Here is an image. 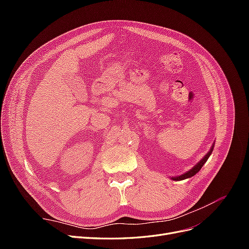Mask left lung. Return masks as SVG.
Masks as SVG:
<instances>
[{"label": "left lung", "mask_w": 249, "mask_h": 249, "mask_svg": "<svg viewBox=\"0 0 249 249\" xmlns=\"http://www.w3.org/2000/svg\"><path fill=\"white\" fill-rule=\"evenodd\" d=\"M212 150H213V146H212V148H211V150L210 152L202 158V159L195 165V166L192 168V169H190L189 171L188 172H186V173H184V175H182V176H179V177H175V178H171L172 179H175V180H182V179H185V178H191V177H193V176H195L196 175V173L201 169V167L203 166V164H205L206 162H207V160L209 159V157H210V155L212 154Z\"/></svg>", "instance_id": "1"}]
</instances>
